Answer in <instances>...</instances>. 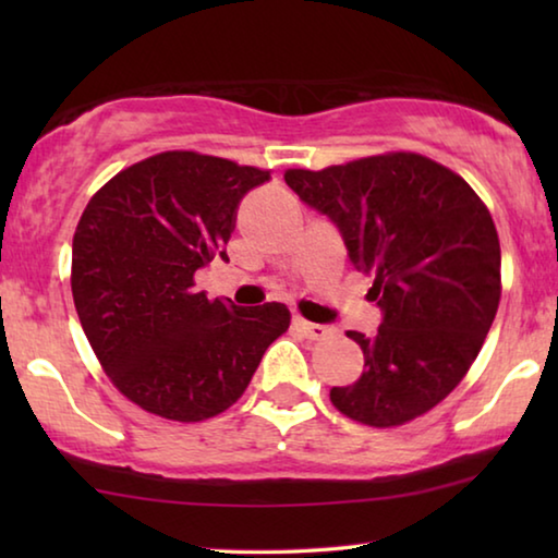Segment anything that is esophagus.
Here are the masks:
<instances>
[{"label": "esophagus", "mask_w": 558, "mask_h": 558, "mask_svg": "<svg viewBox=\"0 0 558 558\" xmlns=\"http://www.w3.org/2000/svg\"><path fill=\"white\" fill-rule=\"evenodd\" d=\"M295 325L300 327V332L305 335L307 339H325V337L332 335V327H327V325H315V323H307V319H302V317H298V319H295Z\"/></svg>", "instance_id": "obj_1"}]
</instances>
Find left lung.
<instances>
[{"instance_id": "8db88e82", "label": "left lung", "mask_w": 558, "mask_h": 558, "mask_svg": "<svg viewBox=\"0 0 558 558\" xmlns=\"http://www.w3.org/2000/svg\"><path fill=\"white\" fill-rule=\"evenodd\" d=\"M288 186L337 223L356 270L374 278L379 332H347L364 372L329 391L335 409L372 428L428 413L475 362L502 295L493 216L465 179L415 153L288 169Z\"/></svg>"}]
</instances>
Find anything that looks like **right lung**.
Listing matches in <instances>:
<instances>
[{"label":"right lung","instance_id":"1","mask_svg":"<svg viewBox=\"0 0 558 558\" xmlns=\"http://www.w3.org/2000/svg\"><path fill=\"white\" fill-rule=\"evenodd\" d=\"M270 172L192 149L159 153L102 184L73 233L75 313L102 372L167 421L214 418L241 399L288 332L282 302L239 307L196 290L226 256L239 202Z\"/></svg>","mask_w":558,"mask_h":558}]
</instances>
